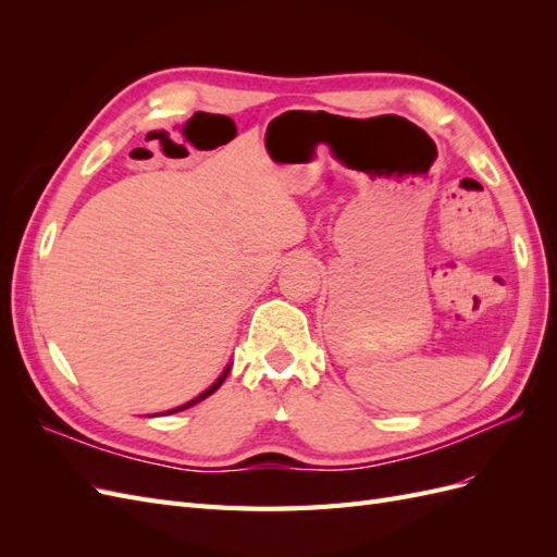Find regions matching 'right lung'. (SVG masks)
Listing matches in <instances>:
<instances>
[{"instance_id":"obj_1","label":"right lung","mask_w":557,"mask_h":557,"mask_svg":"<svg viewBox=\"0 0 557 557\" xmlns=\"http://www.w3.org/2000/svg\"><path fill=\"white\" fill-rule=\"evenodd\" d=\"M227 372H230V367L225 369V372H223L221 376H218V381H215V383H213V385L209 387V391H205V393H201L199 397H195L193 401H188V404H183V407H178V409H172V411H166V413H176V411H183V409H188V407H195V404H197V401H201V399H207L209 395H213V393L218 391V387H221V385H223V381L227 379Z\"/></svg>"}]
</instances>
